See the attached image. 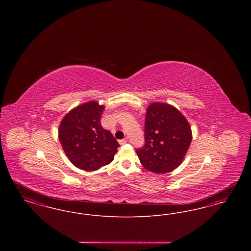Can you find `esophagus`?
Returning a JSON list of instances; mask_svg holds the SVG:
<instances>
[{
	"mask_svg": "<svg viewBox=\"0 0 251 251\" xmlns=\"http://www.w3.org/2000/svg\"><path fill=\"white\" fill-rule=\"evenodd\" d=\"M128 142V137H125L124 139H121V140H120L119 141V143L120 144V145H124V144H126Z\"/></svg>",
	"mask_w": 251,
	"mask_h": 251,
	"instance_id": "1",
	"label": "esophagus"
}]
</instances>
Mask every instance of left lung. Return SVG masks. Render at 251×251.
I'll use <instances>...</instances> for the list:
<instances>
[{
  "label": "left lung",
  "instance_id": "left-lung-1",
  "mask_svg": "<svg viewBox=\"0 0 251 251\" xmlns=\"http://www.w3.org/2000/svg\"><path fill=\"white\" fill-rule=\"evenodd\" d=\"M145 144L135 151L146 169L168 173L179 167L192 141L189 123L176 108L155 102L145 119Z\"/></svg>",
  "mask_w": 251,
  "mask_h": 251
}]
</instances>
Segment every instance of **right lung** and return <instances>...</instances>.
Wrapping results in <instances>:
<instances>
[{
    "label": "right lung",
    "instance_id": "obj_1",
    "mask_svg": "<svg viewBox=\"0 0 251 251\" xmlns=\"http://www.w3.org/2000/svg\"><path fill=\"white\" fill-rule=\"evenodd\" d=\"M103 105L89 101L72 110L61 121L59 140L72 164L85 171L109 165L120 144L102 128Z\"/></svg>",
    "mask_w": 251,
    "mask_h": 251
}]
</instances>
